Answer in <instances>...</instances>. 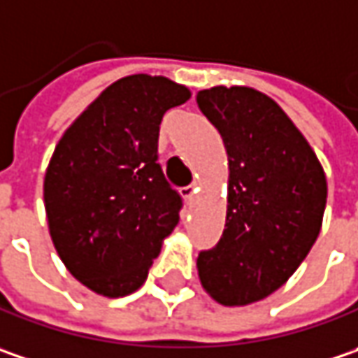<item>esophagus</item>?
Here are the masks:
<instances>
[{
    "mask_svg": "<svg viewBox=\"0 0 358 358\" xmlns=\"http://www.w3.org/2000/svg\"><path fill=\"white\" fill-rule=\"evenodd\" d=\"M196 184H190V186H186V188H182V196H184V200L186 202H192V198H194L196 194Z\"/></svg>",
    "mask_w": 358,
    "mask_h": 358,
    "instance_id": "obj_1",
    "label": "esophagus"
}]
</instances>
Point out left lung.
<instances>
[{
  "label": "left lung",
  "mask_w": 358,
  "mask_h": 358,
  "mask_svg": "<svg viewBox=\"0 0 358 358\" xmlns=\"http://www.w3.org/2000/svg\"><path fill=\"white\" fill-rule=\"evenodd\" d=\"M228 154L222 238L198 255L204 290L244 306L282 287L310 252L322 226L327 178L306 138L266 94L216 86L196 96Z\"/></svg>",
  "instance_id": "8db88e82"
}]
</instances>
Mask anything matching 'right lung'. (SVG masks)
Masks as SVG:
<instances>
[{"label":"right lung","instance_id":"1","mask_svg":"<svg viewBox=\"0 0 358 358\" xmlns=\"http://www.w3.org/2000/svg\"><path fill=\"white\" fill-rule=\"evenodd\" d=\"M190 96L164 76H126L55 146L43 178L50 236L71 276L101 296L142 287L178 224L182 198L158 164V134Z\"/></svg>","mask_w":358,"mask_h":358}]
</instances>
